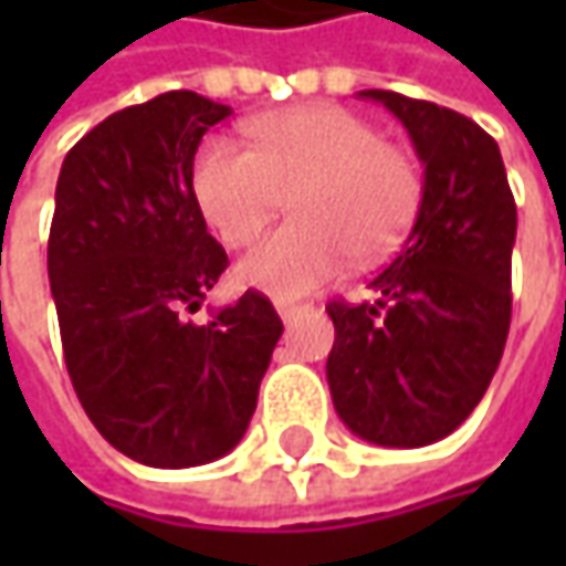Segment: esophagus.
Returning a JSON list of instances; mask_svg holds the SVG:
<instances>
[{
  "instance_id": "1",
  "label": "esophagus",
  "mask_w": 566,
  "mask_h": 566,
  "mask_svg": "<svg viewBox=\"0 0 566 566\" xmlns=\"http://www.w3.org/2000/svg\"><path fill=\"white\" fill-rule=\"evenodd\" d=\"M305 308H308V305H295V302H276V312H280V317H283L286 324H290V321H295V317L302 315Z\"/></svg>"
}]
</instances>
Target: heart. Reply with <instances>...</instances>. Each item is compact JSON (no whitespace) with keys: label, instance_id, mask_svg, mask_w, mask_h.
<instances>
[{"label":"heart","instance_id":"obj_1","mask_svg":"<svg viewBox=\"0 0 566 566\" xmlns=\"http://www.w3.org/2000/svg\"><path fill=\"white\" fill-rule=\"evenodd\" d=\"M251 147L210 138L191 188L229 245L254 242L293 198L295 223L239 261L235 276L273 298H302L334 280L346 258L378 264L400 249L422 207V169L353 109L317 103L245 125Z\"/></svg>","mask_w":566,"mask_h":566}]
</instances>
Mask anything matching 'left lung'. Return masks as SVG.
Wrapping results in <instances>:
<instances>
[{
  "label": "left lung",
  "mask_w": 566,
  "mask_h": 566,
  "mask_svg": "<svg viewBox=\"0 0 566 566\" xmlns=\"http://www.w3.org/2000/svg\"><path fill=\"white\" fill-rule=\"evenodd\" d=\"M384 103L424 166L422 207L400 254L368 283L371 302H331L327 384L343 424L380 447H424L467 422L511 331L516 205L497 142L428 103Z\"/></svg>",
  "instance_id": "8db88e82"
}]
</instances>
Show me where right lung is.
Here are the masks:
<instances>
[{
  "instance_id": "right-lung-1",
  "label": "right lung",
  "mask_w": 566,
  "mask_h": 566,
  "mask_svg": "<svg viewBox=\"0 0 566 566\" xmlns=\"http://www.w3.org/2000/svg\"><path fill=\"white\" fill-rule=\"evenodd\" d=\"M232 113L195 91L113 113L69 150L50 227V290L65 368L87 419L144 467L188 469L242 441L283 321L242 295L188 321L227 271L191 169Z\"/></svg>"
}]
</instances>
